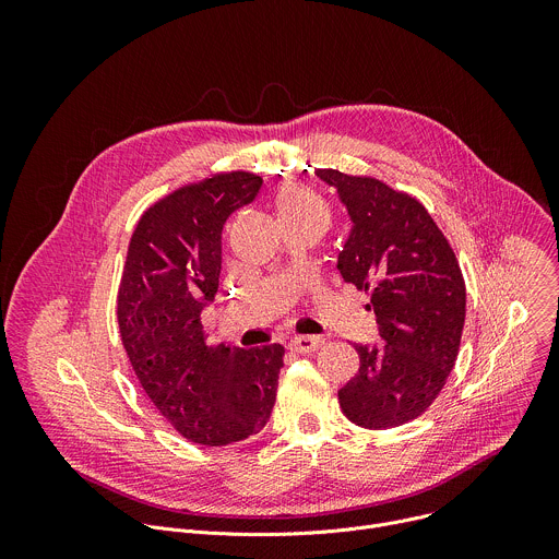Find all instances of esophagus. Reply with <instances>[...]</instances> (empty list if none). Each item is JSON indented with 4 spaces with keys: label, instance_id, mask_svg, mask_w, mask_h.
<instances>
[{
    "label": "esophagus",
    "instance_id": "esophagus-1",
    "mask_svg": "<svg viewBox=\"0 0 559 559\" xmlns=\"http://www.w3.org/2000/svg\"><path fill=\"white\" fill-rule=\"evenodd\" d=\"M325 341L321 336H294L289 341V349L296 354H311L321 347Z\"/></svg>",
    "mask_w": 559,
    "mask_h": 559
}]
</instances>
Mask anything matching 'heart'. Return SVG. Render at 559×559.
<instances>
[{
    "label": "heart",
    "mask_w": 559,
    "mask_h": 559,
    "mask_svg": "<svg viewBox=\"0 0 559 559\" xmlns=\"http://www.w3.org/2000/svg\"><path fill=\"white\" fill-rule=\"evenodd\" d=\"M274 210L283 227L296 223H325L330 221V205L325 197L311 186L287 181L274 192Z\"/></svg>",
    "instance_id": "b5f03b06"
}]
</instances>
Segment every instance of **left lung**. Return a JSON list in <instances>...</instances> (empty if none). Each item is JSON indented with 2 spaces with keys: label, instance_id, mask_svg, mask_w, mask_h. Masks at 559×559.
I'll return each mask as SVG.
<instances>
[{
  "label": "left lung",
  "instance_id": "left-lung-1",
  "mask_svg": "<svg viewBox=\"0 0 559 559\" xmlns=\"http://www.w3.org/2000/svg\"><path fill=\"white\" fill-rule=\"evenodd\" d=\"M313 175L347 207L352 229L338 254L345 283L371 289L382 345H354L358 373L338 391L343 414L365 429L412 423L451 373L466 311L457 259L425 205L371 177L332 168Z\"/></svg>",
  "mask_w": 559,
  "mask_h": 559
}]
</instances>
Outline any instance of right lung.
Wrapping results in <instances>:
<instances>
[{
	"label": "right lung",
	"mask_w": 559,
	"mask_h": 559,
	"mask_svg": "<svg viewBox=\"0 0 559 559\" xmlns=\"http://www.w3.org/2000/svg\"><path fill=\"white\" fill-rule=\"evenodd\" d=\"M263 179L223 173L154 203L136 223L117 298L130 365L183 438L223 447L259 433L274 409L285 349L210 345L201 313L214 300L223 227Z\"/></svg>",
	"instance_id": "right-lung-1"
}]
</instances>
